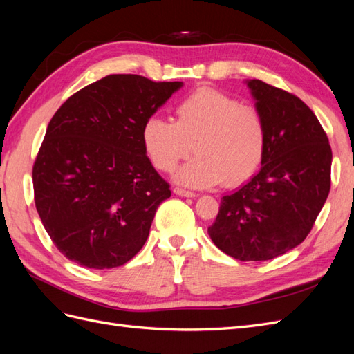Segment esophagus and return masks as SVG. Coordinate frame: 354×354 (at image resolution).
<instances>
[{"label":"esophagus","mask_w":354,"mask_h":354,"mask_svg":"<svg viewBox=\"0 0 354 354\" xmlns=\"http://www.w3.org/2000/svg\"><path fill=\"white\" fill-rule=\"evenodd\" d=\"M174 194L178 195V196H185V198H195L196 196V194H194V192L186 190V189H181V187H176L174 189Z\"/></svg>","instance_id":"esophagus-1"}]
</instances>
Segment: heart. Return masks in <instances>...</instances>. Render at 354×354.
Segmentation results:
<instances>
[{"mask_svg":"<svg viewBox=\"0 0 354 354\" xmlns=\"http://www.w3.org/2000/svg\"><path fill=\"white\" fill-rule=\"evenodd\" d=\"M145 151L155 168L171 173L195 149L196 156L174 180L195 189L226 180L233 186L259 169L267 142L261 112L212 88H199L176 108V122L152 116L142 131Z\"/></svg>","mask_w":354,"mask_h":354,"instance_id":"obj_1","label":"heart"}]
</instances>
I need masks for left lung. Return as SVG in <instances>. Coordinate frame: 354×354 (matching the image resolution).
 Segmentation results:
<instances>
[{
	"label": "left lung",
	"mask_w": 354,
	"mask_h": 354,
	"mask_svg": "<svg viewBox=\"0 0 354 354\" xmlns=\"http://www.w3.org/2000/svg\"><path fill=\"white\" fill-rule=\"evenodd\" d=\"M246 85L267 128L261 169L221 198L208 234L233 259L264 261L291 251L312 230L330 189L332 151L297 95L260 80Z\"/></svg>",
	"instance_id": "8db88e82"
}]
</instances>
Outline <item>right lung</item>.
Wrapping results in <instances>:
<instances>
[{
    "mask_svg": "<svg viewBox=\"0 0 354 354\" xmlns=\"http://www.w3.org/2000/svg\"><path fill=\"white\" fill-rule=\"evenodd\" d=\"M183 82L118 73L63 103L32 169L35 207L71 261L113 269L142 250L169 185L146 156L145 122Z\"/></svg>",
    "mask_w": 354,
    "mask_h": 354,
    "instance_id": "1",
    "label": "right lung"
}]
</instances>
